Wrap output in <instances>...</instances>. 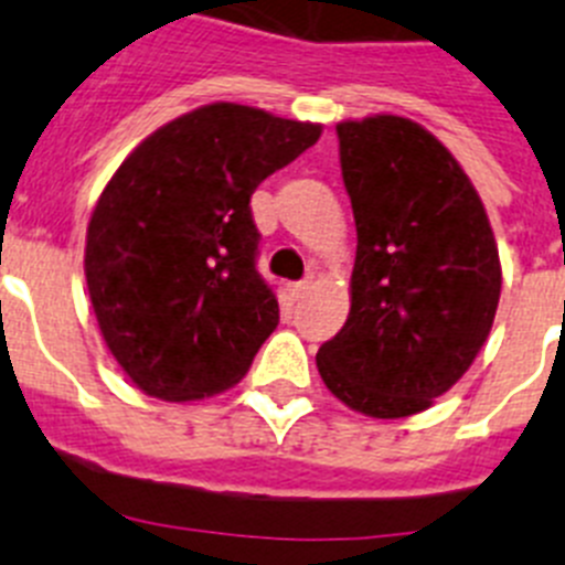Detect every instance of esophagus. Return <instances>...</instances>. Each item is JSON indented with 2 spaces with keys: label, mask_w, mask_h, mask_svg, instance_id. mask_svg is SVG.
I'll return each instance as SVG.
<instances>
[{
  "label": "esophagus",
  "mask_w": 565,
  "mask_h": 565,
  "mask_svg": "<svg viewBox=\"0 0 565 565\" xmlns=\"http://www.w3.org/2000/svg\"><path fill=\"white\" fill-rule=\"evenodd\" d=\"M308 288H311V282H308V279H299V282H291V286H288V291H291L294 299H302L308 294Z\"/></svg>",
  "instance_id": "1"
}]
</instances>
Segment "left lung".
Here are the masks:
<instances>
[{
	"label": "left lung",
	"instance_id": "8db88e82",
	"mask_svg": "<svg viewBox=\"0 0 565 565\" xmlns=\"http://www.w3.org/2000/svg\"><path fill=\"white\" fill-rule=\"evenodd\" d=\"M356 221L351 313L317 353L328 391L373 418L427 411L487 342L501 263L481 198L418 124L376 115L337 127Z\"/></svg>",
	"mask_w": 565,
	"mask_h": 565
}]
</instances>
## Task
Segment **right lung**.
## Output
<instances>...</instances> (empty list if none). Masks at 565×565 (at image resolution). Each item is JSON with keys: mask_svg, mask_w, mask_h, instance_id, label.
<instances>
[{"mask_svg": "<svg viewBox=\"0 0 565 565\" xmlns=\"http://www.w3.org/2000/svg\"><path fill=\"white\" fill-rule=\"evenodd\" d=\"M322 129L209 104L152 132L89 217L84 274L104 342L143 393L214 396L279 326L252 194Z\"/></svg>", "mask_w": 565, "mask_h": 565, "instance_id": "1", "label": "right lung"}]
</instances>
